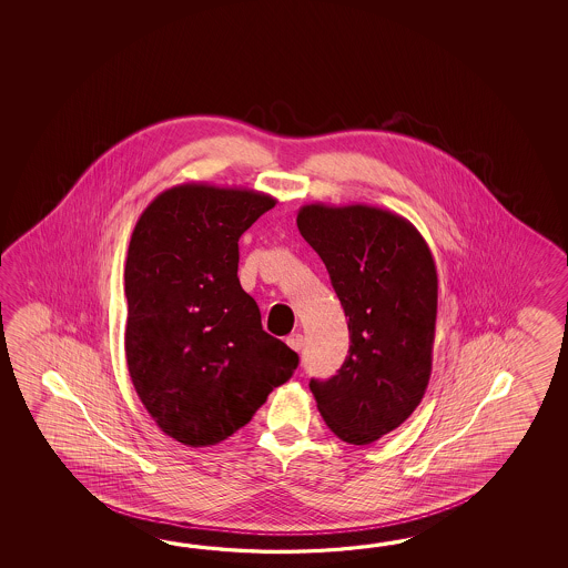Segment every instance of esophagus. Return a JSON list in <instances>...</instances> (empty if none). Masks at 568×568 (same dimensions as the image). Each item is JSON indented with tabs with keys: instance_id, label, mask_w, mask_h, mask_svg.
<instances>
[{
	"instance_id": "1",
	"label": "esophagus",
	"mask_w": 568,
	"mask_h": 568,
	"mask_svg": "<svg viewBox=\"0 0 568 568\" xmlns=\"http://www.w3.org/2000/svg\"><path fill=\"white\" fill-rule=\"evenodd\" d=\"M286 345H288L292 351H301L304 347V341H302V335L298 333H294V335H290L286 337Z\"/></svg>"
}]
</instances>
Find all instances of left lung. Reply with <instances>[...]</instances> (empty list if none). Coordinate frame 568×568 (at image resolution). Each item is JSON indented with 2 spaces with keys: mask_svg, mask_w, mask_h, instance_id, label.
<instances>
[{
  "mask_svg": "<svg viewBox=\"0 0 568 568\" xmlns=\"http://www.w3.org/2000/svg\"><path fill=\"white\" fill-rule=\"evenodd\" d=\"M296 223L326 266L351 338L337 375L308 386L341 440L372 445L418 408L428 387L435 260L408 219L379 206L311 203Z\"/></svg>",
  "mask_w": 568,
  "mask_h": 568,
  "instance_id": "left-lung-1",
  "label": "left lung"
}]
</instances>
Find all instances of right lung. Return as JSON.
Here are the masks:
<instances>
[{"label":"right lung","instance_id":"obj_1","mask_svg":"<svg viewBox=\"0 0 568 568\" xmlns=\"http://www.w3.org/2000/svg\"><path fill=\"white\" fill-rule=\"evenodd\" d=\"M276 205L252 189L184 182L133 227L123 270L125 359L158 428L211 447L252 420L298 355L262 328L237 278L240 237Z\"/></svg>","mask_w":568,"mask_h":568}]
</instances>
